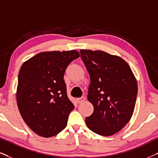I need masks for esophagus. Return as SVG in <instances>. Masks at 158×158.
I'll use <instances>...</instances> for the list:
<instances>
[{"mask_svg":"<svg viewBox=\"0 0 158 158\" xmlns=\"http://www.w3.org/2000/svg\"><path fill=\"white\" fill-rule=\"evenodd\" d=\"M85 100V97H80V98H77V102H78V103H81V102H84Z\"/></svg>","mask_w":158,"mask_h":158,"instance_id":"34e87169","label":"esophagus"}]
</instances>
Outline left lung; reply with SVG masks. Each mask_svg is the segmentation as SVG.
<instances>
[{"label": "left lung", "instance_id": "1", "mask_svg": "<svg viewBox=\"0 0 158 158\" xmlns=\"http://www.w3.org/2000/svg\"><path fill=\"white\" fill-rule=\"evenodd\" d=\"M90 75L88 100L93 114L85 118L91 131L103 136L116 133L133 116L138 94L137 81L128 64L102 50H81Z\"/></svg>", "mask_w": 158, "mask_h": 158}]
</instances>
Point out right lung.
I'll return each instance as SVG.
<instances>
[{
  "instance_id": "add662e5",
  "label": "right lung",
  "mask_w": 158,
  "mask_h": 158,
  "mask_svg": "<svg viewBox=\"0 0 158 158\" xmlns=\"http://www.w3.org/2000/svg\"><path fill=\"white\" fill-rule=\"evenodd\" d=\"M77 50L42 52L23 64L17 102L25 124L38 135L50 138L66 127L74 105L68 98L64 75Z\"/></svg>"
}]
</instances>
